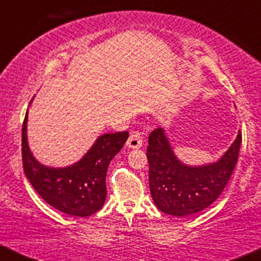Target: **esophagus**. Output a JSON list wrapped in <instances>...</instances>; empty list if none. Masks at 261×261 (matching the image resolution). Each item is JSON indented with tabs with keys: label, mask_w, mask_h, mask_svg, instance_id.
<instances>
[{
	"label": "esophagus",
	"mask_w": 261,
	"mask_h": 261,
	"mask_svg": "<svg viewBox=\"0 0 261 261\" xmlns=\"http://www.w3.org/2000/svg\"><path fill=\"white\" fill-rule=\"evenodd\" d=\"M126 146L128 148H133V149H137L142 147V137H141L140 134H133L130 135L128 137Z\"/></svg>",
	"instance_id": "1"
}]
</instances>
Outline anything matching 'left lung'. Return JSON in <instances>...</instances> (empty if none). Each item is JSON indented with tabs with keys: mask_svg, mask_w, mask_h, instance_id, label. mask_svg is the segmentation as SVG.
<instances>
[{
	"mask_svg": "<svg viewBox=\"0 0 261 261\" xmlns=\"http://www.w3.org/2000/svg\"><path fill=\"white\" fill-rule=\"evenodd\" d=\"M242 135L216 162L190 166L176 157L163 127L148 137L149 190L154 205L163 214L187 217L208 207L226 188L237 161Z\"/></svg>",
	"mask_w": 261,
	"mask_h": 261,
	"instance_id": "left-lung-1",
	"label": "left lung"
}]
</instances>
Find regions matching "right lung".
Listing matches in <instances>:
<instances>
[{"label":"right lung","instance_id":"right-lung-1","mask_svg":"<svg viewBox=\"0 0 261 261\" xmlns=\"http://www.w3.org/2000/svg\"><path fill=\"white\" fill-rule=\"evenodd\" d=\"M27 124L28 110L22 127V158L25 176L35 191L50 206L70 216L87 217L99 211L107 197L108 167L128 139L127 131L101 135L70 166L49 167L33 155Z\"/></svg>","mask_w":261,"mask_h":261}]
</instances>
